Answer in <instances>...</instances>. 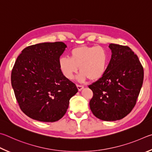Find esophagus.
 Masks as SVG:
<instances>
[{
    "label": "esophagus",
    "instance_id": "esophagus-1",
    "mask_svg": "<svg viewBox=\"0 0 152 152\" xmlns=\"http://www.w3.org/2000/svg\"><path fill=\"white\" fill-rule=\"evenodd\" d=\"M77 87L79 91H81V90L84 88V87L83 86H81V85H77Z\"/></svg>",
    "mask_w": 152,
    "mask_h": 152
}]
</instances>
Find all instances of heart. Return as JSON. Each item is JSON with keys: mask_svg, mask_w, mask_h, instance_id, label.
<instances>
[{"mask_svg": "<svg viewBox=\"0 0 152 152\" xmlns=\"http://www.w3.org/2000/svg\"><path fill=\"white\" fill-rule=\"evenodd\" d=\"M109 61L110 55L105 48L83 45L72 49L70 57H61L58 66L64 77L69 80L74 79L79 67V81L84 82L88 79L97 81L105 75Z\"/></svg>", "mask_w": 152, "mask_h": 152, "instance_id": "heart-1", "label": "heart"}]
</instances>
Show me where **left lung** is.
Listing matches in <instances>:
<instances>
[{"label":"left lung","mask_w":152,"mask_h":152,"mask_svg":"<svg viewBox=\"0 0 152 152\" xmlns=\"http://www.w3.org/2000/svg\"><path fill=\"white\" fill-rule=\"evenodd\" d=\"M111 58L102 78L89 86L94 93L90 109L96 118L111 121L131 112L142 87L143 69L127 46L111 43Z\"/></svg>","instance_id":"1"}]
</instances>
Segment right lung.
I'll return each instance as SVG.
<instances>
[{
    "label": "right lung",
    "mask_w": 152,
    "mask_h": 152,
    "mask_svg": "<svg viewBox=\"0 0 152 152\" xmlns=\"http://www.w3.org/2000/svg\"><path fill=\"white\" fill-rule=\"evenodd\" d=\"M66 47L63 42L31 45L15 61L12 87L20 110L31 119L42 122L59 120L66 112L69 100L78 91L58 66Z\"/></svg>",
    "instance_id": "obj_1"
}]
</instances>
